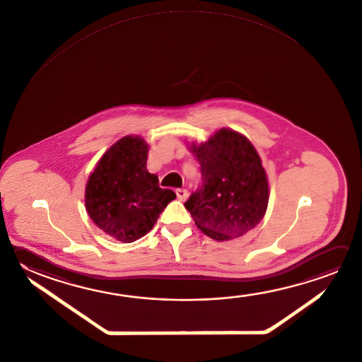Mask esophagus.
<instances>
[{"instance_id":"1","label":"esophagus","mask_w":362,"mask_h":362,"mask_svg":"<svg viewBox=\"0 0 362 362\" xmlns=\"http://www.w3.org/2000/svg\"><path fill=\"white\" fill-rule=\"evenodd\" d=\"M176 195H177V199L180 202H185L187 197H189V192L186 189H177L176 190Z\"/></svg>"}]
</instances>
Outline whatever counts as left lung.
Returning a JSON list of instances; mask_svg holds the SVG:
<instances>
[{
	"label": "left lung",
	"mask_w": 362,
	"mask_h": 362,
	"mask_svg": "<svg viewBox=\"0 0 362 362\" xmlns=\"http://www.w3.org/2000/svg\"><path fill=\"white\" fill-rule=\"evenodd\" d=\"M202 185L185 208L197 228L216 241L243 236L263 219L269 187L255 148L241 134L221 129L205 144L192 145Z\"/></svg>",
	"instance_id": "left-lung-1"
}]
</instances>
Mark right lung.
<instances>
[{
  "label": "right lung",
  "instance_id": "add662e5",
  "mask_svg": "<svg viewBox=\"0 0 362 362\" xmlns=\"http://www.w3.org/2000/svg\"><path fill=\"white\" fill-rule=\"evenodd\" d=\"M148 145L126 136L100 158L88 180L86 206L89 217L110 236L134 243L145 236L176 194L159 187L157 175L146 170Z\"/></svg>",
  "mask_w": 362,
  "mask_h": 362
}]
</instances>
